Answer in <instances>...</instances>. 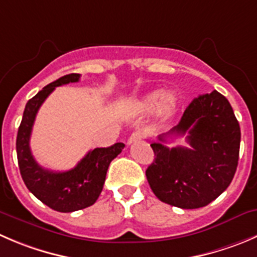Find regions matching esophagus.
Returning a JSON list of instances; mask_svg holds the SVG:
<instances>
[{"instance_id": "1", "label": "esophagus", "mask_w": 257, "mask_h": 257, "mask_svg": "<svg viewBox=\"0 0 257 257\" xmlns=\"http://www.w3.org/2000/svg\"><path fill=\"white\" fill-rule=\"evenodd\" d=\"M144 138H147V132L139 129V131H136L132 133V136L129 137V139H128V143L131 144V143H133V142L141 141V139H144Z\"/></svg>"}]
</instances>
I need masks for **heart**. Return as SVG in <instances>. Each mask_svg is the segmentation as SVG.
I'll use <instances>...</instances> for the list:
<instances>
[{"mask_svg":"<svg viewBox=\"0 0 257 257\" xmlns=\"http://www.w3.org/2000/svg\"><path fill=\"white\" fill-rule=\"evenodd\" d=\"M174 98L172 94L167 93V94H162V93H152L149 95L144 96L143 99L138 101V109L139 110L143 111H149L153 110L154 108L161 105L163 109H168L169 106L173 104Z\"/></svg>","mask_w":257,"mask_h":257,"instance_id":"b5f03b06","label":"heart"}]
</instances>
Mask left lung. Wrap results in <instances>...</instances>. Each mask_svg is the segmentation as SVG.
Masks as SVG:
<instances>
[{
  "instance_id": "8db88e82",
  "label": "left lung",
  "mask_w": 257,
  "mask_h": 257,
  "mask_svg": "<svg viewBox=\"0 0 257 257\" xmlns=\"http://www.w3.org/2000/svg\"><path fill=\"white\" fill-rule=\"evenodd\" d=\"M191 149L164 146L183 136ZM151 144L154 161L146 176L154 195L179 208L207 206L230 186L238 163L241 131L227 99L213 90L193 99L181 120Z\"/></svg>"
}]
</instances>
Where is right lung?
<instances>
[{"label":"right lung","mask_w":257,"mask_h":257,"mask_svg":"<svg viewBox=\"0 0 257 257\" xmlns=\"http://www.w3.org/2000/svg\"><path fill=\"white\" fill-rule=\"evenodd\" d=\"M79 79L80 74L62 76L30 99L17 132V161L25 184L35 197L59 212H74L94 205L103 191L109 164L125 147L115 143L108 148L93 149L73 169L65 172L49 171L35 161L30 149V137L40 106L56 86L76 83Z\"/></svg>","instance_id":"obj_1"}]
</instances>
